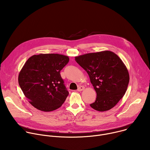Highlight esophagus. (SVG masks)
I'll list each match as a JSON object with an SVG mask.
<instances>
[{
  "mask_svg": "<svg viewBox=\"0 0 150 150\" xmlns=\"http://www.w3.org/2000/svg\"><path fill=\"white\" fill-rule=\"evenodd\" d=\"M84 89H85V87L83 86H80V87H78L77 91H83Z\"/></svg>",
  "mask_w": 150,
  "mask_h": 150,
  "instance_id": "esophagus-1",
  "label": "esophagus"
}]
</instances>
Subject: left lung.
<instances>
[{
  "label": "left lung",
  "mask_w": 150,
  "mask_h": 150,
  "mask_svg": "<svg viewBox=\"0 0 150 150\" xmlns=\"http://www.w3.org/2000/svg\"><path fill=\"white\" fill-rule=\"evenodd\" d=\"M75 60L88 74L97 93L90 106L99 112L112 109L125 95L129 82V72L122 60L108 50L80 55Z\"/></svg>",
  "instance_id": "1"
}]
</instances>
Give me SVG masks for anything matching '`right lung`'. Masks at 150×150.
<instances>
[{
  "label": "right lung",
  "mask_w": 150,
  "mask_h": 150,
  "mask_svg": "<svg viewBox=\"0 0 150 150\" xmlns=\"http://www.w3.org/2000/svg\"><path fill=\"white\" fill-rule=\"evenodd\" d=\"M67 56L39 54L30 57L21 69L18 83L29 103L37 109L53 111L69 94L60 72L69 62Z\"/></svg>",
  "instance_id": "1"
}]
</instances>
